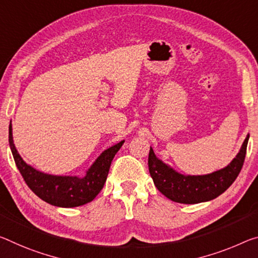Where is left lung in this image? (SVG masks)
I'll list each match as a JSON object with an SVG mask.
<instances>
[{"label":"left lung","instance_id":"obj_1","mask_svg":"<svg viewBox=\"0 0 258 258\" xmlns=\"http://www.w3.org/2000/svg\"><path fill=\"white\" fill-rule=\"evenodd\" d=\"M249 134L230 164L212 173L191 175L182 174L155 155L150 147L148 166L155 186L171 201L195 204L211 201L223 194L238 177L242 169Z\"/></svg>","mask_w":258,"mask_h":258}]
</instances>
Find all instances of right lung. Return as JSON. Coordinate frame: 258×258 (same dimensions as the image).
<instances>
[{"label":"right lung","mask_w":258,"mask_h":258,"mask_svg":"<svg viewBox=\"0 0 258 258\" xmlns=\"http://www.w3.org/2000/svg\"><path fill=\"white\" fill-rule=\"evenodd\" d=\"M124 140L109 147L88 167L84 177L78 175H56L34 169L24 161L16 149L12 137V125H9V145L20 174L27 186L41 200L59 208H75L93 201L107 180L110 165L124 144Z\"/></svg>","instance_id":"1"}]
</instances>
